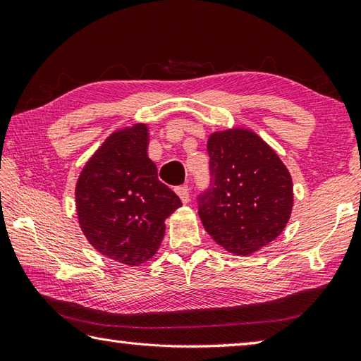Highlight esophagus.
<instances>
[{"instance_id": "34e87169", "label": "esophagus", "mask_w": 361, "mask_h": 361, "mask_svg": "<svg viewBox=\"0 0 361 361\" xmlns=\"http://www.w3.org/2000/svg\"><path fill=\"white\" fill-rule=\"evenodd\" d=\"M176 194L180 195V199H181L183 204H188L189 199H191V197H189V188L186 185L176 188Z\"/></svg>"}]
</instances>
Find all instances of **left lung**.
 I'll return each mask as SVG.
<instances>
[{"label":"left lung","mask_w":361,"mask_h":361,"mask_svg":"<svg viewBox=\"0 0 361 361\" xmlns=\"http://www.w3.org/2000/svg\"><path fill=\"white\" fill-rule=\"evenodd\" d=\"M210 188L199 195L205 231L229 253L247 256L282 234L293 181L277 152L250 129L213 132L207 142Z\"/></svg>","instance_id":"obj_1"}]
</instances>
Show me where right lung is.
<instances>
[{
	"mask_svg": "<svg viewBox=\"0 0 361 361\" xmlns=\"http://www.w3.org/2000/svg\"><path fill=\"white\" fill-rule=\"evenodd\" d=\"M148 143L146 124L113 132L85 162L75 189L85 239L103 256L130 267L157 253L166 218L181 207L178 195L159 181Z\"/></svg>",
	"mask_w": 361,
	"mask_h": 361,
	"instance_id": "right-lung-1",
	"label": "right lung"
}]
</instances>
